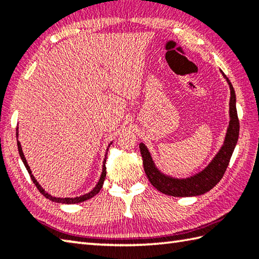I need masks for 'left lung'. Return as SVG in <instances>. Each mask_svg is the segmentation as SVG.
<instances>
[{"label": "left lung", "mask_w": 259, "mask_h": 259, "mask_svg": "<svg viewBox=\"0 0 259 259\" xmlns=\"http://www.w3.org/2000/svg\"><path fill=\"white\" fill-rule=\"evenodd\" d=\"M221 72L224 75V78L226 79L230 89L229 124L222 148L205 169H202L201 171L194 176H190L188 178L171 177V176L161 172L156 167L146 145L142 144V142L139 145L147 177L149 179L150 184L162 194L174 197L200 196L211 190L221 181L225 171H226L229 160L232 158L234 149L238 141L239 120L237 109H236V93L233 84L230 83L229 79L224 74L222 70Z\"/></svg>", "instance_id": "obj_1"}]
</instances>
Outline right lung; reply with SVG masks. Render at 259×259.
<instances>
[{"instance_id": "add662e5", "label": "right lung", "mask_w": 259, "mask_h": 259, "mask_svg": "<svg viewBox=\"0 0 259 259\" xmlns=\"http://www.w3.org/2000/svg\"><path fill=\"white\" fill-rule=\"evenodd\" d=\"M16 130H18V129H16ZM16 137H19V133H16ZM111 144H112V142H110V145H111ZM110 145H109L108 147H110ZM18 149H19V153H20V157H21V159H22V161H23L24 166H25V168H26V170H27V172H29L30 176H31L32 181H33V183H34V185L36 186V188L38 189V191H40L43 196H45L46 198H48V199H50L51 201L59 202V203H68V205H69V203H79V202H82V201H85V200H88V199H90V198H92V197H95V196L98 194V192L101 190V188H102L103 183H104V179H106V176H107V168H106L107 155H106V157H104V160H103L102 174H101V176H100V179H99L98 184L96 185L95 188H93L90 192H88V194L82 195V196H80V197H74V198H60V197L58 198V197H53V196H51L50 194H48V192L42 188L41 185L37 183L36 179L34 178V176L32 175L31 169H30V167H29V164H27L26 159H25V157H24V153H23V151H22V147H21L20 141H18ZM107 151H108V149H107Z\"/></svg>"}]
</instances>
